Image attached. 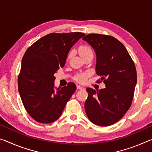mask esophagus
<instances>
[{
	"instance_id": "obj_1",
	"label": "esophagus",
	"mask_w": 152,
	"mask_h": 152,
	"mask_svg": "<svg viewBox=\"0 0 152 152\" xmlns=\"http://www.w3.org/2000/svg\"><path fill=\"white\" fill-rule=\"evenodd\" d=\"M76 87H77V89H79V90H84V87H82L80 85H77Z\"/></svg>"
}]
</instances>
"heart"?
I'll list each match as a JSON object with an SVG mask.
<instances>
[{
  "label": "heart",
  "mask_w": 152,
  "mask_h": 152,
  "mask_svg": "<svg viewBox=\"0 0 152 152\" xmlns=\"http://www.w3.org/2000/svg\"><path fill=\"white\" fill-rule=\"evenodd\" d=\"M78 51H79L80 55L81 57H82L83 58L84 57H86V56L92 53V51L91 50V48L88 47V45H82L80 46L78 48ZM71 54H72L71 52L69 53L68 57L70 58L71 56ZM89 74H90L88 72L80 73L77 74V75L75 76V78H74V79H75L77 82L82 83V82H84L86 81L87 78L89 76Z\"/></svg>",
  "instance_id": "heart-1"
}]
</instances>
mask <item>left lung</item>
<instances>
[{"mask_svg": "<svg viewBox=\"0 0 152 152\" xmlns=\"http://www.w3.org/2000/svg\"><path fill=\"white\" fill-rule=\"evenodd\" d=\"M94 49L96 74L105 88L96 91L87 88L84 109L89 120L99 126L119 121L132 105L137 72L134 62L122 43L112 36L89 34L82 38Z\"/></svg>", "mask_w": 152, "mask_h": 152, "instance_id": "8db88e82", "label": "left lung"}]
</instances>
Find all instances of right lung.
Returning <instances> with one entry per match:
<instances>
[{
    "instance_id": "1",
    "label": "right lung",
    "mask_w": 152,
    "mask_h": 152,
    "mask_svg": "<svg viewBox=\"0 0 152 152\" xmlns=\"http://www.w3.org/2000/svg\"><path fill=\"white\" fill-rule=\"evenodd\" d=\"M85 35L80 32L50 33L25 51L18 77V89L25 109L36 121L54 122L61 116L76 86L55 90V73L65 65L72 47Z\"/></svg>"
}]
</instances>
